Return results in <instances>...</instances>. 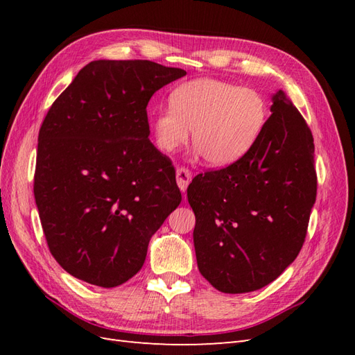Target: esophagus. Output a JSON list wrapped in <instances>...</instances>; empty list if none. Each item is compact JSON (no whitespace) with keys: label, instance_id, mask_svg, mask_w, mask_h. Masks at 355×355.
<instances>
[{"label":"esophagus","instance_id":"esophagus-1","mask_svg":"<svg viewBox=\"0 0 355 355\" xmlns=\"http://www.w3.org/2000/svg\"><path fill=\"white\" fill-rule=\"evenodd\" d=\"M176 182H178L179 189H180L182 192H185L187 188H188V185H189V182H191V173H189V170L185 168V167H179V168L176 170Z\"/></svg>","mask_w":355,"mask_h":355}]
</instances>
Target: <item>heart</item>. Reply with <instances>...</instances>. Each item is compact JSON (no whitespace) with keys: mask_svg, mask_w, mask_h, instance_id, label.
<instances>
[{"mask_svg":"<svg viewBox=\"0 0 355 355\" xmlns=\"http://www.w3.org/2000/svg\"><path fill=\"white\" fill-rule=\"evenodd\" d=\"M270 118V106L253 89L227 81L201 78L180 85L170 106L155 114L154 141L163 153L192 145L211 167L237 163L259 141Z\"/></svg>","mask_w":355,"mask_h":355,"instance_id":"b5f03b06","label":"heart"}]
</instances>
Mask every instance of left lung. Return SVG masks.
<instances>
[{
  "instance_id": "obj_1",
  "label": "left lung",
  "mask_w": 355,
  "mask_h": 355,
  "mask_svg": "<svg viewBox=\"0 0 355 355\" xmlns=\"http://www.w3.org/2000/svg\"><path fill=\"white\" fill-rule=\"evenodd\" d=\"M271 112L249 154L188 187L198 270L223 293L254 292L282 275L302 249L315 202L309 127L282 90Z\"/></svg>"
}]
</instances>
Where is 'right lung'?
Segmentation results:
<instances>
[{
  "label": "right lung",
  "mask_w": 355,
  "mask_h": 355,
  "mask_svg": "<svg viewBox=\"0 0 355 355\" xmlns=\"http://www.w3.org/2000/svg\"><path fill=\"white\" fill-rule=\"evenodd\" d=\"M184 75L151 60H93L42 121L35 202L53 257L78 280H130L180 204L175 168L148 139L146 106Z\"/></svg>",
  "instance_id": "1"
}]
</instances>
